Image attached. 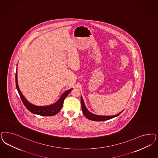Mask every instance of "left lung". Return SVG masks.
Instances as JSON below:
<instances>
[{
  "label": "left lung",
  "mask_w": 158,
  "mask_h": 158,
  "mask_svg": "<svg viewBox=\"0 0 158 158\" xmlns=\"http://www.w3.org/2000/svg\"><path fill=\"white\" fill-rule=\"evenodd\" d=\"M81 104H82V112L83 114L86 116V117L89 120H92V121H105V120H110L111 118H113L119 115L124 111L123 110L121 111L118 114H117L114 115H109V116H106V115H96L93 114L92 113L90 112L87 108L86 107V106L84 103L83 99L81 96Z\"/></svg>",
  "instance_id": "8db88e82"
}]
</instances>
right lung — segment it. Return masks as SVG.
I'll use <instances>...</instances> for the list:
<instances>
[{
  "label": "right lung",
  "mask_w": 158,
  "mask_h": 158,
  "mask_svg": "<svg viewBox=\"0 0 158 158\" xmlns=\"http://www.w3.org/2000/svg\"><path fill=\"white\" fill-rule=\"evenodd\" d=\"M16 85L17 91L19 94L20 96V98L22 99V102L25 106V107L33 114H35L40 115L42 116H52L56 114L62 107L64 101L66 96L68 95V94L73 89L72 88L68 90L65 91L64 93L60 98L58 100L57 102L52 104H50L48 106H36L33 104L30 103L25 97L23 95L22 93L21 92L17 82V74L16 73Z\"/></svg>",
  "instance_id": "obj_1"
}]
</instances>
